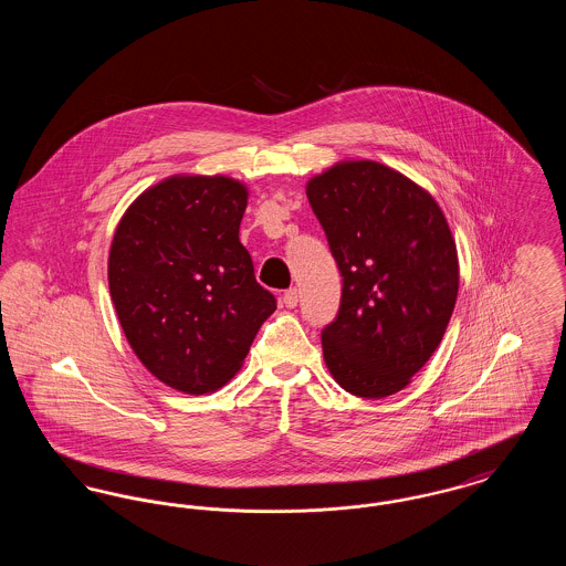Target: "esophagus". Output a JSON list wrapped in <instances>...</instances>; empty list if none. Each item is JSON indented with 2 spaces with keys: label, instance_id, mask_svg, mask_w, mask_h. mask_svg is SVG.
<instances>
[{
  "label": "esophagus",
  "instance_id": "obj_1",
  "mask_svg": "<svg viewBox=\"0 0 566 566\" xmlns=\"http://www.w3.org/2000/svg\"><path fill=\"white\" fill-rule=\"evenodd\" d=\"M282 303L286 305V307H296V303H298V291L296 289H289L284 295H282Z\"/></svg>",
  "mask_w": 566,
  "mask_h": 566
}]
</instances>
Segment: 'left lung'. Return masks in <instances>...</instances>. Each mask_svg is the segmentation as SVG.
Masks as SVG:
<instances>
[{
    "label": "left lung",
    "mask_w": 566,
    "mask_h": 566,
    "mask_svg": "<svg viewBox=\"0 0 566 566\" xmlns=\"http://www.w3.org/2000/svg\"><path fill=\"white\" fill-rule=\"evenodd\" d=\"M342 273L323 328L324 363L350 395L399 392L441 344L458 295L457 243L424 189L376 161L333 165L307 182Z\"/></svg>",
    "instance_id": "8db88e82"
}]
</instances>
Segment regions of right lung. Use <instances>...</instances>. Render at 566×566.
<instances>
[{"label": "right lung", "mask_w": 566, "mask_h": 566, "mask_svg": "<svg viewBox=\"0 0 566 566\" xmlns=\"http://www.w3.org/2000/svg\"><path fill=\"white\" fill-rule=\"evenodd\" d=\"M248 190L174 176L142 192L109 248V296L129 346L163 384L203 395L235 376L275 296L240 242Z\"/></svg>", "instance_id": "add662e5"}]
</instances>
